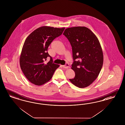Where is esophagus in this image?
<instances>
[{"label":"esophagus","mask_w":125,"mask_h":125,"mask_svg":"<svg viewBox=\"0 0 125 125\" xmlns=\"http://www.w3.org/2000/svg\"><path fill=\"white\" fill-rule=\"evenodd\" d=\"M63 68H66V69H68V68H69V67H69V65L68 64H66L65 65H63Z\"/></svg>","instance_id":"obj_1"}]
</instances>
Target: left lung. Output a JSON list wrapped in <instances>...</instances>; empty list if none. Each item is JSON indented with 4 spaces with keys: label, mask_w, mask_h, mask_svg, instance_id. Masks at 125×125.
<instances>
[{
    "label": "left lung",
    "mask_w": 125,
    "mask_h": 125,
    "mask_svg": "<svg viewBox=\"0 0 125 125\" xmlns=\"http://www.w3.org/2000/svg\"><path fill=\"white\" fill-rule=\"evenodd\" d=\"M63 34L68 40L73 50L72 69L75 76L69 80L77 87L85 88L98 77L103 65V52L99 40L85 27L67 28Z\"/></svg>",
    "instance_id": "left-lung-1"
}]
</instances>
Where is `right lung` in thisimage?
Here are the masks:
<instances>
[{"mask_svg": "<svg viewBox=\"0 0 125 125\" xmlns=\"http://www.w3.org/2000/svg\"><path fill=\"white\" fill-rule=\"evenodd\" d=\"M65 28L42 26L32 32L26 38L20 57V67L26 78L36 85H42L52 78L60 65L54 64L47 52L52 41L60 36ZM51 60L43 62L47 57Z\"/></svg>", "mask_w": 125, "mask_h": 125, "instance_id": "1", "label": "right lung"}]
</instances>
